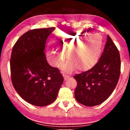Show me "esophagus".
I'll list each match as a JSON object with an SVG mask.
<instances>
[{
  "mask_svg": "<svg viewBox=\"0 0 130 130\" xmlns=\"http://www.w3.org/2000/svg\"><path fill=\"white\" fill-rule=\"evenodd\" d=\"M63 77H64V78L65 79V80H67V79L69 78L70 77V76L68 75V74H67L66 73H63Z\"/></svg>",
  "mask_w": 130,
  "mask_h": 130,
  "instance_id": "1",
  "label": "esophagus"
}]
</instances>
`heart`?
Instances as JSON below:
<instances>
[{"label": "heart", "mask_w": 130, "mask_h": 130, "mask_svg": "<svg viewBox=\"0 0 130 130\" xmlns=\"http://www.w3.org/2000/svg\"><path fill=\"white\" fill-rule=\"evenodd\" d=\"M87 36L73 31H61L57 34L56 41L62 51L65 52L69 47L65 53L69 61L67 65L68 69L72 70L76 67L78 70H87L98 61L102 50V39L91 36L80 40ZM47 56L49 62L55 67H59L65 58L62 52L52 47L48 49Z\"/></svg>", "instance_id": "1"}]
</instances>
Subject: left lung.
<instances>
[{"mask_svg": "<svg viewBox=\"0 0 130 130\" xmlns=\"http://www.w3.org/2000/svg\"><path fill=\"white\" fill-rule=\"evenodd\" d=\"M120 58L118 48L107 36L104 52L91 69L77 74L74 96L87 107L98 105L106 100L117 85L120 73Z\"/></svg>", "mask_w": 130, "mask_h": 130, "instance_id": "obj_1", "label": "left lung"}]
</instances>
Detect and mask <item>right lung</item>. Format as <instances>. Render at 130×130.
I'll return each instance as SVG.
<instances>
[{"label": "right lung", "instance_id": "add662e5", "mask_svg": "<svg viewBox=\"0 0 130 130\" xmlns=\"http://www.w3.org/2000/svg\"><path fill=\"white\" fill-rule=\"evenodd\" d=\"M55 28L28 31L12 48L10 69L13 86L23 100L36 106L54 102L63 81L60 70L49 65L44 53L47 37Z\"/></svg>", "mask_w": 130, "mask_h": 130}]
</instances>
